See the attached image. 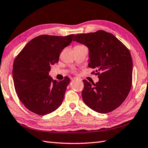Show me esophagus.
<instances>
[{"instance_id": "1", "label": "esophagus", "mask_w": 148, "mask_h": 148, "mask_svg": "<svg viewBox=\"0 0 148 148\" xmlns=\"http://www.w3.org/2000/svg\"><path fill=\"white\" fill-rule=\"evenodd\" d=\"M72 79H73V80H80V81H82V78H78V77H73V78H72Z\"/></svg>"}]
</instances>
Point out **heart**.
I'll return each mask as SVG.
<instances>
[{
  "label": "heart",
  "mask_w": 148,
  "mask_h": 148,
  "mask_svg": "<svg viewBox=\"0 0 148 148\" xmlns=\"http://www.w3.org/2000/svg\"><path fill=\"white\" fill-rule=\"evenodd\" d=\"M76 46H82L81 45H76Z\"/></svg>",
  "instance_id": "b5f03b06"
}]
</instances>
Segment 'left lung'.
<instances>
[{
    "mask_svg": "<svg viewBox=\"0 0 148 148\" xmlns=\"http://www.w3.org/2000/svg\"><path fill=\"white\" fill-rule=\"evenodd\" d=\"M73 41L89 50L88 66L98 75L94 84L84 80L82 96L85 104L99 113H110L125 100L132 87V59L128 48L104 30L75 35Z\"/></svg>",
    "mask_w": 148,
    "mask_h": 148,
    "instance_id": "8db88e82",
    "label": "left lung"
}]
</instances>
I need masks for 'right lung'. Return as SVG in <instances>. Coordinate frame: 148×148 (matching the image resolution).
<instances>
[{
  "label": "right lung",
  "instance_id": "obj_1",
  "mask_svg": "<svg viewBox=\"0 0 148 148\" xmlns=\"http://www.w3.org/2000/svg\"><path fill=\"white\" fill-rule=\"evenodd\" d=\"M73 34L64 37L42 35L32 39L13 63L12 77L16 92L32 112L44 116L53 112L63 101L70 78L56 81L49 75L51 66L58 63Z\"/></svg>",
  "mask_w": 148,
  "mask_h": 148
}]
</instances>
